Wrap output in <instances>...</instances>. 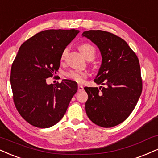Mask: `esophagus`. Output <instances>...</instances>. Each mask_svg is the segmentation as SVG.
Returning <instances> with one entry per match:
<instances>
[{
  "instance_id": "esophagus-1",
  "label": "esophagus",
  "mask_w": 158,
  "mask_h": 158,
  "mask_svg": "<svg viewBox=\"0 0 158 158\" xmlns=\"http://www.w3.org/2000/svg\"><path fill=\"white\" fill-rule=\"evenodd\" d=\"M77 89H78V91H81L83 90V87L81 85H78V86H77Z\"/></svg>"
}]
</instances>
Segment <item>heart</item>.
I'll list each match as a JSON object with an SVG mask.
<instances>
[{
    "instance_id": "b5f03b06",
    "label": "heart",
    "mask_w": 158,
    "mask_h": 158,
    "mask_svg": "<svg viewBox=\"0 0 158 158\" xmlns=\"http://www.w3.org/2000/svg\"><path fill=\"white\" fill-rule=\"evenodd\" d=\"M80 51L81 53L85 56V58H88L89 57H94L95 55V49L92 45L89 44H83L79 47ZM67 49H65L62 52L61 59L64 60L67 55ZM65 76L72 81H75V82L81 83L85 81V79L88 77V73L85 71H78V70H69V72L65 73Z\"/></svg>"
}]
</instances>
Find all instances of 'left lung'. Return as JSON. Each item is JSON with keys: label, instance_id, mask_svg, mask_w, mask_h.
<instances>
[{"label": "left lung", "instance_id": "left-lung-1", "mask_svg": "<svg viewBox=\"0 0 158 158\" xmlns=\"http://www.w3.org/2000/svg\"><path fill=\"white\" fill-rule=\"evenodd\" d=\"M98 47L102 64L94 79L105 86L85 87V108L93 123L112 127L123 122L137 104L142 91L139 61L127 43L116 35L101 30L82 34Z\"/></svg>", "mask_w": 158, "mask_h": 158}]
</instances>
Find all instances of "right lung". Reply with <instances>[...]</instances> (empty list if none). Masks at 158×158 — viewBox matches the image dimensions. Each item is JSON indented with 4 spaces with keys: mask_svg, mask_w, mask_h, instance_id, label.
I'll return each mask as SVG.
<instances>
[{
    "mask_svg": "<svg viewBox=\"0 0 158 158\" xmlns=\"http://www.w3.org/2000/svg\"><path fill=\"white\" fill-rule=\"evenodd\" d=\"M79 31L46 30L23 42L11 69L13 100L19 114L31 125L48 128L63 118L70 100L77 91V83L62 80L48 84L56 74L62 52Z\"/></svg>",
    "mask_w": 158,
    "mask_h": 158,
    "instance_id": "1",
    "label": "right lung"
}]
</instances>
